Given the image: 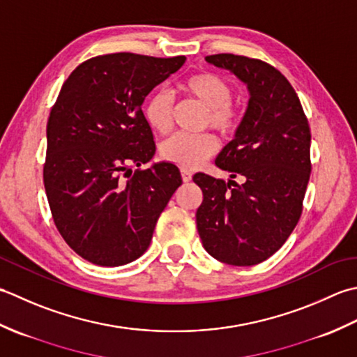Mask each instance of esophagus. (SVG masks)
<instances>
[{"instance_id": "1", "label": "esophagus", "mask_w": 357, "mask_h": 357, "mask_svg": "<svg viewBox=\"0 0 357 357\" xmlns=\"http://www.w3.org/2000/svg\"><path fill=\"white\" fill-rule=\"evenodd\" d=\"M181 180H183L185 183H188V181L192 180V174L189 172L188 169H181Z\"/></svg>"}]
</instances>
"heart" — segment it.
Listing matches in <instances>:
<instances>
[{"label": "heart", "instance_id": "b5f03b06", "mask_svg": "<svg viewBox=\"0 0 357 357\" xmlns=\"http://www.w3.org/2000/svg\"><path fill=\"white\" fill-rule=\"evenodd\" d=\"M181 91L188 93L208 109L206 121L223 134L234 132L238 126L240 115L231 105L234 91L227 79L200 72L186 77L180 83ZM148 125L157 132H168L172 126L174 98L166 89H158L146 100L143 107ZM217 149L215 138L211 134H185L178 132L163 142L160 152L169 163L180 166L181 169H192L205 162Z\"/></svg>", "mask_w": 357, "mask_h": 357}]
</instances>
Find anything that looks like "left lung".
<instances>
[{
	"instance_id": "8db88e82",
	"label": "left lung",
	"mask_w": 357,
	"mask_h": 357,
	"mask_svg": "<svg viewBox=\"0 0 357 357\" xmlns=\"http://www.w3.org/2000/svg\"><path fill=\"white\" fill-rule=\"evenodd\" d=\"M205 60L243 82L250 101L234 138L215 158L231 180L203 172L192 177L203 192L199 236L219 261L257 265L287 242L301 219L311 172L308 120L293 86L271 64L232 54Z\"/></svg>"
}]
</instances>
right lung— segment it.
I'll list each match as a JSON object with an SVG mask.
<instances>
[{
    "instance_id": "add662e5",
    "label": "right lung",
    "mask_w": 357,
    "mask_h": 357,
    "mask_svg": "<svg viewBox=\"0 0 357 357\" xmlns=\"http://www.w3.org/2000/svg\"><path fill=\"white\" fill-rule=\"evenodd\" d=\"M185 61L130 52L93 56L58 93L47 120L45 189L61 237L93 265L120 266L140 257L181 185L174 163L134 174L130 166L140 168L155 154L144 98Z\"/></svg>"
}]
</instances>
